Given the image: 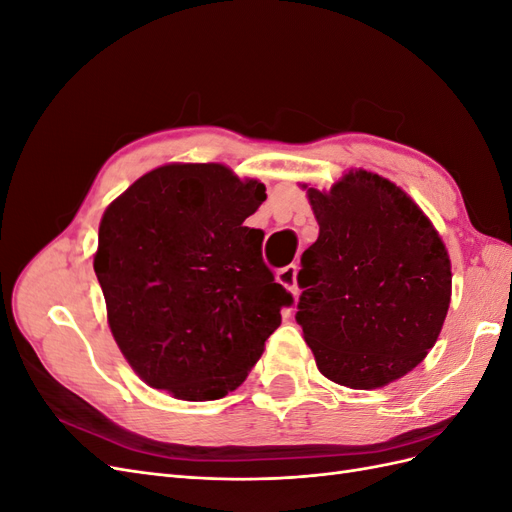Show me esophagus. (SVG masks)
Wrapping results in <instances>:
<instances>
[{
    "label": "esophagus",
    "instance_id": "esophagus-1",
    "mask_svg": "<svg viewBox=\"0 0 512 512\" xmlns=\"http://www.w3.org/2000/svg\"><path fill=\"white\" fill-rule=\"evenodd\" d=\"M277 282H280L286 290L297 292V265H288L277 271Z\"/></svg>",
    "mask_w": 512,
    "mask_h": 512
}]
</instances>
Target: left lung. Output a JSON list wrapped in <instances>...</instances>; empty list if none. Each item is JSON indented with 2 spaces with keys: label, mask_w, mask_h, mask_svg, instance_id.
Instances as JSON below:
<instances>
[{
  "label": "left lung",
  "mask_w": 512,
  "mask_h": 512,
  "mask_svg": "<svg viewBox=\"0 0 512 512\" xmlns=\"http://www.w3.org/2000/svg\"><path fill=\"white\" fill-rule=\"evenodd\" d=\"M301 188L320 226L299 271L303 339L324 378L382 389L438 342L453 292L446 245L399 185L369 170Z\"/></svg>",
  "instance_id": "obj_1"
}]
</instances>
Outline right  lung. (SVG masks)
Here are the masks:
<instances>
[{
    "instance_id": "add662e5",
    "label": "right lung",
    "mask_w": 512,
    "mask_h": 512,
    "mask_svg": "<svg viewBox=\"0 0 512 512\" xmlns=\"http://www.w3.org/2000/svg\"><path fill=\"white\" fill-rule=\"evenodd\" d=\"M265 183L226 164H164L106 207L94 269L115 342L138 378L183 401L235 391L282 324L290 292L243 222Z\"/></svg>"
}]
</instances>
